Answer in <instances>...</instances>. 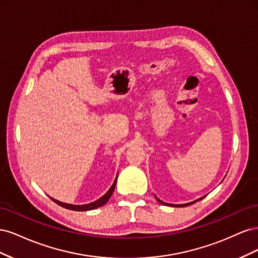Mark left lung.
I'll list each match as a JSON object with an SVG mask.
<instances>
[{
	"instance_id": "1",
	"label": "left lung",
	"mask_w": 258,
	"mask_h": 258,
	"mask_svg": "<svg viewBox=\"0 0 258 258\" xmlns=\"http://www.w3.org/2000/svg\"><path fill=\"white\" fill-rule=\"evenodd\" d=\"M204 198V197H202ZM202 198H200V199H202ZM200 199H198V200H200ZM157 200L160 202V204H162V205H165V206H174V207H185V206H189V205H191V204H194V202H196V201H198V200H196V201H194V202H189V204H186V205H169V204H166V202H162L161 200H159L158 198H157Z\"/></svg>"
}]
</instances>
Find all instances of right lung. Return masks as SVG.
Listing matches in <instances>:
<instances>
[{
	"label": "right lung",
	"instance_id": "add662e5",
	"mask_svg": "<svg viewBox=\"0 0 258 258\" xmlns=\"http://www.w3.org/2000/svg\"><path fill=\"white\" fill-rule=\"evenodd\" d=\"M116 181H117V177L115 179V182L113 183V185L111 186V188L108 189V191L104 195L103 197H101L100 199H98L97 201L95 202H91V204H88V205H83V206H74V205H69V204H63V202H60L58 200H54L51 198V200L53 202H56L57 205H59L60 207L62 208H66V209H69V210H74V211H89V210H93V209H97L99 207H102L103 205H105L106 202L108 201V199L111 198L112 194L115 189V186H116Z\"/></svg>",
	"mask_w": 258,
	"mask_h": 258
}]
</instances>
